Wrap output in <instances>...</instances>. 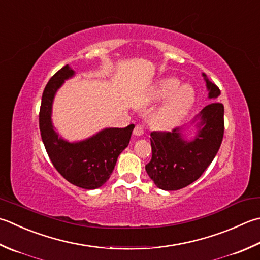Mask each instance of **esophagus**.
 <instances>
[{
    "label": "esophagus",
    "mask_w": 260,
    "mask_h": 260,
    "mask_svg": "<svg viewBox=\"0 0 260 260\" xmlns=\"http://www.w3.org/2000/svg\"><path fill=\"white\" fill-rule=\"evenodd\" d=\"M133 133H134V135H136V136L143 135V134L145 133V127H144L143 125H141V124H137V125L135 126Z\"/></svg>",
    "instance_id": "1"
}]
</instances>
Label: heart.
<instances>
[{"label": "heart", "mask_w": 260, "mask_h": 260, "mask_svg": "<svg viewBox=\"0 0 260 260\" xmlns=\"http://www.w3.org/2000/svg\"><path fill=\"white\" fill-rule=\"evenodd\" d=\"M179 86L180 82L177 79H166L159 85L157 96L162 99L169 98L179 88ZM194 90L190 86H181L176 94L172 96L169 103L156 115V123L161 126L174 124L175 121L181 118L187 113V110L190 108L192 101H194Z\"/></svg>", "instance_id": "b5f03b06"}]
</instances>
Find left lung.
<instances>
[{
	"instance_id": "8db88e82",
	"label": "left lung",
	"mask_w": 260,
	"mask_h": 260,
	"mask_svg": "<svg viewBox=\"0 0 260 260\" xmlns=\"http://www.w3.org/2000/svg\"><path fill=\"white\" fill-rule=\"evenodd\" d=\"M205 80L210 98L216 99L221 93L220 89ZM197 117L201 118L197 124L198 132L190 142L181 139L180 127L171 132L151 133L152 157L145 170L161 189L178 190L196 181L220 149L224 134V106L214 101L204 107Z\"/></svg>"
}]
</instances>
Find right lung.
Here are the masks:
<instances>
[{
    "mask_svg": "<svg viewBox=\"0 0 260 260\" xmlns=\"http://www.w3.org/2000/svg\"><path fill=\"white\" fill-rule=\"evenodd\" d=\"M73 74V70L65 65L46 84L39 110L40 135L49 159L60 176L78 187L95 189L109 179L117 157L129 143L134 124L124 128H106L79 143L59 139L50 121L53 98L64 80Z\"/></svg>",
    "mask_w": 260,
    "mask_h": 260,
    "instance_id": "obj_1",
    "label": "right lung"
}]
</instances>
